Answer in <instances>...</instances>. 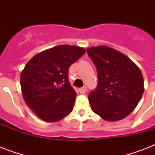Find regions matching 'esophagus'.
Masks as SVG:
<instances>
[{
	"mask_svg": "<svg viewBox=\"0 0 155 155\" xmlns=\"http://www.w3.org/2000/svg\"><path fill=\"white\" fill-rule=\"evenodd\" d=\"M86 90H87V87L84 86V87H80V89H79V92H80V94H84L85 92H86Z\"/></svg>",
	"mask_w": 155,
	"mask_h": 155,
	"instance_id": "1",
	"label": "esophagus"
}]
</instances>
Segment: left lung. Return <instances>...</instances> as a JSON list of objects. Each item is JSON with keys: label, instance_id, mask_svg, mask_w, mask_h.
<instances>
[{"label": "left lung", "instance_id": "left-lung-1", "mask_svg": "<svg viewBox=\"0 0 155 155\" xmlns=\"http://www.w3.org/2000/svg\"><path fill=\"white\" fill-rule=\"evenodd\" d=\"M87 53L98 77L97 88L88 95L92 110L108 121L125 118L136 108L144 92L141 71L127 56L108 47H90Z\"/></svg>", "mask_w": 155, "mask_h": 155}]
</instances>
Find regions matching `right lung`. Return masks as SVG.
<instances>
[{
	"label": "right lung",
	"instance_id": "right-lung-1",
	"mask_svg": "<svg viewBox=\"0 0 155 155\" xmlns=\"http://www.w3.org/2000/svg\"><path fill=\"white\" fill-rule=\"evenodd\" d=\"M85 52L61 45L38 54L25 65L20 79L23 98L40 119L54 122L72 111L76 92L68 81V71Z\"/></svg>",
	"mask_w": 155,
	"mask_h": 155
}]
</instances>
